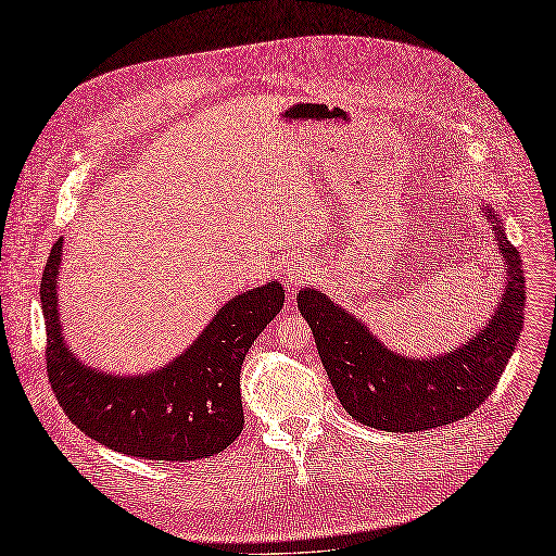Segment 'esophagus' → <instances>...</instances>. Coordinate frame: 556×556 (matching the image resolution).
<instances>
[{"label":"esophagus","mask_w":556,"mask_h":556,"mask_svg":"<svg viewBox=\"0 0 556 556\" xmlns=\"http://www.w3.org/2000/svg\"><path fill=\"white\" fill-rule=\"evenodd\" d=\"M304 278H306V271L301 264H292L288 266V271H285V285H288V290H296Z\"/></svg>","instance_id":"1"}]
</instances>
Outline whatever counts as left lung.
Returning <instances> with one entry per match:
<instances>
[{
  "mask_svg": "<svg viewBox=\"0 0 556 556\" xmlns=\"http://www.w3.org/2000/svg\"><path fill=\"white\" fill-rule=\"evenodd\" d=\"M484 213L492 215L486 204ZM492 227L508 266L503 296L484 329L447 355H396L327 294L313 288L299 292V311L311 325L333 392L357 422L394 433L427 431L457 422L494 392L521 336L527 290L519 252L498 220Z\"/></svg>",
  "mask_w": 556,
  "mask_h": 556,
  "instance_id": "1",
  "label": "left lung"
}]
</instances>
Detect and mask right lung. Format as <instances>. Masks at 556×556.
<instances>
[{
	"instance_id": "right-lung-1",
	"label": "right lung",
	"mask_w": 556,
	"mask_h": 556,
	"mask_svg": "<svg viewBox=\"0 0 556 556\" xmlns=\"http://www.w3.org/2000/svg\"><path fill=\"white\" fill-rule=\"evenodd\" d=\"M62 239L50 250L41 278L46 368L62 410L90 439L129 457L192 462L223 452L243 431L241 366L245 352L280 313L276 280L248 290L217 311L180 357L148 376H109L66 348L58 276Z\"/></svg>"
}]
</instances>
